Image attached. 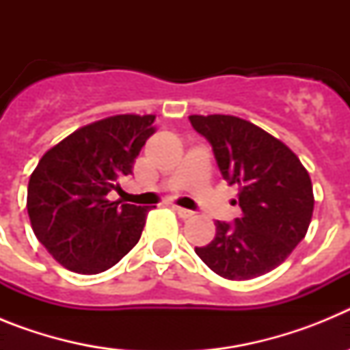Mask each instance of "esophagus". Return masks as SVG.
<instances>
[{"mask_svg": "<svg viewBox=\"0 0 350 350\" xmlns=\"http://www.w3.org/2000/svg\"><path fill=\"white\" fill-rule=\"evenodd\" d=\"M173 210H175V212H177L178 217H182V219H189V217H193V215H194L193 210L182 208V206H173Z\"/></svg>", "mask_w": 350, "mask_h": 350, "instance_id": "34e87169", "label": "esophagus"}]
</instances>
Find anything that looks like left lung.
Returning a JSON list of instances; mask_svg holds the SVG:
<instances>
[{
  "instance_id": "obj_1",
  "label": "left lung",
  "mask_w": 350,
  "mask_h": 350,
  "mask_svg": "<svg viewBox=\"0 0 350 350\" xmlns=\"http://www.w3.org/2000/svg\"><path fill=\"white\" fill-rule=\"evenodd\" d=\"M212 145L221 175L238 185L242 215L215 221V237L196 247L206 267L230 280H247L282 265L307 234L314 212L308 172L282 142L233 116H189Z\"/></svg>"
}]
</instances>
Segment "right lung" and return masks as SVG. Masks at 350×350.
<instances>
[{
	"label": "right lung",
	"mask_w": 350,
	"mask_h": 350,
	"mask_svg": "<svg viewBox=\"0 0 350 350\" xmlns=\"http://www.w3.org/2000/svg\"><path fill=\"white\" fill-rule=\"evenodd\" d=\"M156 116H113L77 129L31 173L27 213L36 238L64 268L94 275L137 245L148 206L110 202L117 180L154 135Z\"/></svg>",
	"instance_id": "1"
}]
</instances>
